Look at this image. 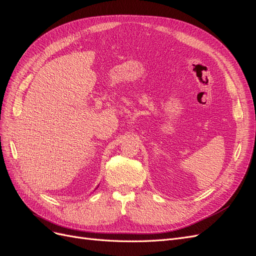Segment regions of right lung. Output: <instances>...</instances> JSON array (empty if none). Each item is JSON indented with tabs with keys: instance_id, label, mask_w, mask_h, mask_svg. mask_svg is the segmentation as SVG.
<instances>
[{
	"instance_id": "add662e5",
	"label": "right lung",
	"mask_w": 256,
	"mask_h": 256,
	"mask_svg": "<svg viewBox=\"0 0 256 256\" xmlns=\"http://www.w3.org/2000/svg\"><path fill=\"white\" fill-rule=\"evenodd\" d=\"M97 188H98V187H97Z\"/></svg>"
}]
</instances>
